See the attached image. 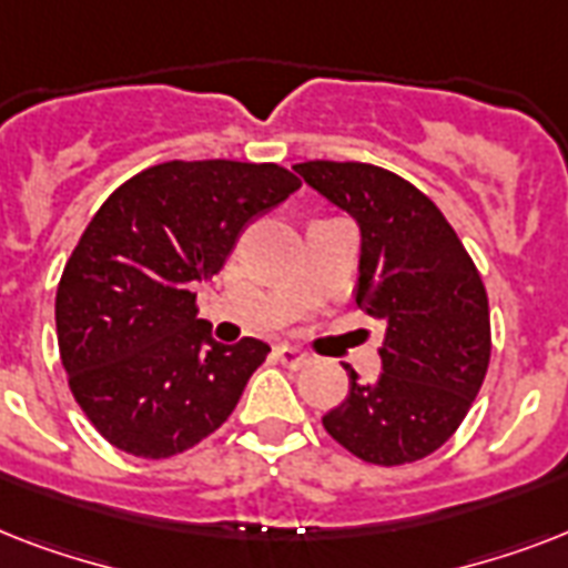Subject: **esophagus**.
Here are the masks:
<instances>
[{"mask_svg": "<svg viewBox=\"0 0 568 568\" xmlns=\"http://www.w3.org/2000/svg\"><path fill=\"white\" fill-rule=\"evenodd\" d=\"M276 359L285 365V368H303L306 365V354L303 351H297V347H276Z\"/></svg>", "mask_w": 568, "mask_h": 568, "instance_id": "34e87169", "label": "esophagus"}]
</instances>
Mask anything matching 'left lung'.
I'll list each match as a JSON object with an SVG mask.
<instances>
[{
	"mask_svg": "<svg viewBox=\"0 0 568 568\" xmlns=\"http://www.w3.org/2000/svg\"><path fill=\"white\" fill-rule=\"evenodd\" d=\"M294 171L363 230L356 303L383 324V374L356 383L324 430L374 466L430 457L457 433L484 386L493 327L484 280L430 196L363 162H303Z\"/></svg>",
	"mask_w": 568,
	"mask_h": 568,
	"instance_id": "8db88e82",
	"label": "left lung"
}]
</instances>
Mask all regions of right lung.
I'll list each match as a JSON object with an SVG mask.
<instances>
[{"label":"right lung","mask_w":568,"mask_h":568,"mask_svg":"<svg viewBox=\"0 0 568 568\" xmlns=\"http://www.w3.org/2000/svg\"><path fill=\"white\" fill-rule=\"evenodd\" d=\"M297 189L271 162H164L100 205L58 283L55 329L70 392L102 439L168 459L230 418L271 347L217 345L191 288Z\"/></svg>","instance_id":"add662e5"}]
</instances>
